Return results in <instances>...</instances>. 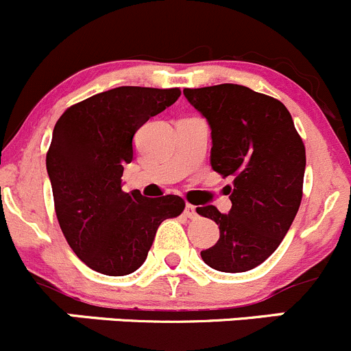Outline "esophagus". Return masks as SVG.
<instances>
[{
  "label": "esophagus",
  "mask_w": 351,
  "mask_h": 351,
  "mask_svg": "<svg viewBox=\"0 0 351 351\" xmlns=\"http://www.w3.org/2000/svg\"><path fill=\"white\" fill-rule=\"evenodd\" d=\"M184 215H186L187 218H191V220H194V218L197 217L196 206H194V204H186V210H184Z\"/></svg>",
  "instance_id": "1"
}]
</instances>
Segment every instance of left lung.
Returning <instances> with one entry per match:
<instances>
[{
  "label": "left lung",
  "instance_id": "obj_1",
  "mask_svg": "<svg viewBox=\"0 0 351 351\" xmlns=\"http://www.w3.org/2000/svg\"><path fill=\"white\" fill-rule=\"evenodd\" d=\"M211 128V169L232 177L228 215L196 208L220 228L213 247L201 251L210 268L242 273L265 263L282 244L302 201L305 147L289 109L278 99L242 85L184 88Z\"/></svg>",
  "mask_w": 351,
  "mask_h": 351
}]
</instances>
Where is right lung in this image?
I'll list each match as a JSON object with an SVG mask.
<instances>
[{"label":"right lung","mask_w":351,"mask_h":351,"mask_svg":"<svg viewBox=\"0 0 351 351\" xmlns=\"http://www.w3.org/2000/svg\"><path fill=\"white\" fill-rule=\"evenodd\" d=\"M179 95V88L117 86L68 107L54 126L46 155L54 210L69 247L93 271H136L158 225L186 208L174 194L152 199L121 189L134 133Z\"/></svg>","instance_id":"add662e5"}]
</instances>
